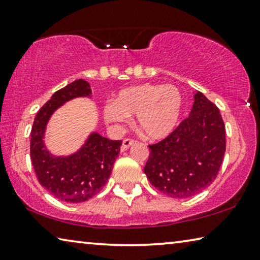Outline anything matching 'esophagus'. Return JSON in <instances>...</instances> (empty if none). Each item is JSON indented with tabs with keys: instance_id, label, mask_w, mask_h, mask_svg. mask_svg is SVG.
<instances>
[{
	"instance_id": "esophagus-1",
	"label": "esophagus",
	"mask_w": 260,
	"mask_h": 260,
	"mask_svg": "<svg viewBox=\"0 0 260 260\" xmlns=\"http://www.w3.org/2000/svg\"><path fill=\"white\" fill-rule=\"evenodd\" d=\"M135 143H136V142H135L134 139L125 138V139H124V141H123V144H122V149H121V150H122V151H125V150L129 149L131 145H134Z\"/></svg>"
}]
</instances>
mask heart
I'll list each match as a JSON object with an SVG mask.
<instances>
[{
	"label": "heart",
	"mask_w": 260,
	"mask_h": 260,
	"mask_svg": "<svg viewBox=\"0 0 260 260\" xmlns=\"http://www.w3.org/2000/svg\"><path fill=\"white\" fill-rule=\"evenodd\" d=\"M182 91L172 84L143 83L121 90L115 102L104 105L105 122L119 126L136 115L138 129L151 141L174 133L183 112Z\"/></svg>",
	"instance_id": "obj_1"
}]
</instances>
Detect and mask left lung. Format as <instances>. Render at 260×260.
<instances>
[{
    "label": "left lung",
    "instance_id": "obj_1",
    "mask_svg": "<svg viewBox=\"0 0 260 260\" xmlns=\"http://www.w3.org/2000/svg\"><path fill=\"white\" fill-rule=\"evenodd\" d=\"M225 144V125L219 110L202 92L193 91L189 117L170 136L149 146L144 174L169 197H192L216 179Z\"/></svg>",
    "mask_w": 260,
    "mask_h": 260
}]
</instances>
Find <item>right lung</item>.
I'll list each match as a JSON object with an SVG mask.
<instances>
[{
	"label": "right lung",
	"instance_id": "right-lung-1",
	"mask_svg": "<svg viewBox=\"0 0 260 260\" xmlns=\"http://www.w3.org/2000/svg\"><path fill=\"white\" fill-rule=\"evenodd\" d=\"M85 80L68 84L40 109L30 134V158L41 185L58 201L82 203L102 190L111 175L122 141H112L91 131L83 144L69 155H54L46 144L48 123L52 115L75 99H91Z\"/></svg>",
	"mask_w": 260,
	"mask_h": 260
}]
</instances>
